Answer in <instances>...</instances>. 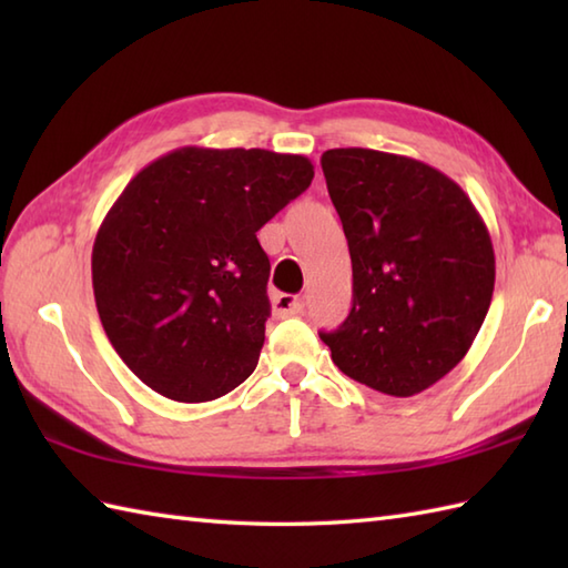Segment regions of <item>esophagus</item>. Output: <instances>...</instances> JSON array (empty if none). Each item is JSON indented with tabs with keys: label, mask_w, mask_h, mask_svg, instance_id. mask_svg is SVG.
Instances as JSON below:
<instances>
[{
	"label": "esophagus",
	"mask_w": 568,
	"mask_h": 568,
	"mask_svg": "<svg viewBox=\"0 0 568 568\" xmlns=\"http://www.w3.org/2000/svg\"><path fill=\"white\" fill-rule=\"evenodd\" d=\"M303 312V300H300L297 295H275L273 297V315L275 317H293V315H300Z\"/></svg>",
	"instance_id": "34e87169"
}]
</instances>
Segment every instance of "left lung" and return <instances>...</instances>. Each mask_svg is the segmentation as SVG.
Masks as SVG:
<instances>
[{"label":"left lung","mask_w":568,"mask_h":568,"mask_svg":"<svg viewBox=\"0 0 568 568\" xmlns=\"http://www.w3.org/2000/svg\"><path fill=\"white\" fill-rule=\"evenodd\" d=\"M320 163L354 268L352 312L320 336L348 378L413 397L466 356L488 315V226L452 178L407 155L332 149Z\"/></svg>","instance_id":"8db88e82"}]
</instances>
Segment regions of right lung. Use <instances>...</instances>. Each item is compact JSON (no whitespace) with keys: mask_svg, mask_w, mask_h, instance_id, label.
<instances>
[{"mask_svg":"<svg viewBox=\"0 0 568 568\" xmlns=\"http://www.w3.org/2000/svg\"><path fill=\"white\" fill-rule=\"evenodd\" d=\"M312 178L305 155L202 146L131 178L94 236L92 287L114 352L151 390L207 403L251 376L271 315L256 232Z\"/></svg>","mask_w":568,"mask_h":568,"instance_id":"1","label":"right lung"}]
</instances>
